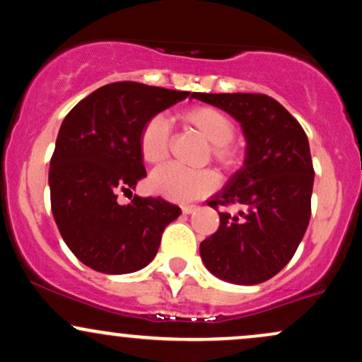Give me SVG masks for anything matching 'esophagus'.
<instances>
[{
  "instance_id": "34e87169",
  "label": "esophagus",
  "mask_w": 362,
  "mask_h": 362,
  "mask_svg": "<svg viewBox=\"0 0 362 362\" xmlns=\"http://www.w3.org/2000/svg\"><path fill=\"white\" fill-rule=\"evenodd\" d=\"M197 209H199V206H195V204H184V206H182V211H184V214H192Z\"/></svg>"
}]
</instances>
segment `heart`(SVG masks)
Listing matches in <instances>:
<instances>
[{
  "label": "heart",
  "instance_id": "obj_1",
  "mask_svg": "<svg viewBox=\"0 0 362 362\" xmlns=\"http://www.w3.org/2000/svg\"><path fill=\"white\" fill-rule=\"evenodd\" d=\"M182 120L211 144V156L223 168H233L240 161L238 148L231 143L235 124L226 114L213 107H192L182 114ZM170 127L167 119L155 115L144 124L139 134V151L149 165L167 160ZM218 187V175L213 170H189L178 165H165L149 177V189L173 201H192L207 195Z\"/></svg>",
  "mask_w": 362,
  "mask_h": 362
}]
</instances>
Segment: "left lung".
<instances>
[{"label":"left lung","instance_id":"obj_1","mask_svg":"<svg viewBox=\"0 0 362 362\" xmlns=\"http://www.w3.org/2000/svg\"><path fill=\"white\" fill-rule=\"evenodd\" d=\"M242 126L247 148L235 172L207 206H240L219 213V228L199 247L206 269L231 284L271 279L293 259L311 214L313 163L305 131L279 102L260 93H192Z\"/></svg>","mask_w":362,"mask_h":362}]
</instances>
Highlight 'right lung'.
I'll list each match as a JSON object with an SVG mask.
<instances>
[{"label":"right lung","instance_id":"add662e5","mask_svg":"<svg viewBox=\"0 0 362 362\" xmlns=\"http://www.w3.org/2000/svg\"><path fill=\"white\" fill-rule=\"evenodd\" d=\"M189 95L134 81L110 83L62 120L49 170L52 214L69 250L93 271L131 274L146 267L163 230L182 214L161 197L134 195L122 206L117 195L146 177L141 129Z\"/></svg>","mask_w":362,"mask_h":362}]
</instances>
